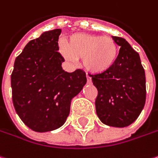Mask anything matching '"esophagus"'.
<instances>
[{
  "instance_id": "obj_1",
  "label": "esophagus",
  "mask_w": 158,
  "mask_h": 158,
  "mask_svg": "<svg viewBox=\"0 0 158 158\" xmlns=\"http://www.w3.org/2000/svg\"><path fill=\"white\" fill-rule=\"evenodd\" d=\"M86 80H87V83H91V78L88 74H86Z\"/></svg>"
}]
</instances>
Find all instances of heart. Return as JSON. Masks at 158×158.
Here are the masks:
<instances>
[{
  "mask_svg": "<svg viewBox=\"0 0 158 158\" xmlns=\"http://www.w3.org/2000/svg\"><path fill=\"white\" fill-rule=\"evenodd\" d=\"M59 50L68 62L82 58L86 71L95 74L109 71L118 56V46L111 37L91 33L73 34L67 42L60 41Z\"/></svg>",
  "mask_w": 158,
  "mask_h": 158,
  "instance_id": "1",
  "label": "heart"
}]
</instances>
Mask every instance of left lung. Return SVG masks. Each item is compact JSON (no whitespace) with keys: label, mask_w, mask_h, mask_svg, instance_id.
Wrapping results in <instances>:
<instances>
[{"label":"left lung","mask_w":158,"mask_h":158,"mask_svg":"<svg viewBox=\"0 0 158 158\" xmlns=\"http://www.w3.org/2000/svg\"><path fill=\"white\" fill-rule=\"evenodd\" d=\"M120 47L114 65L92 76L98 90L96 114L109 127H126L141 114L146 101V78L137 52L125 39L112 36Z\"/></svg>","instance_id":"obj_1"}]
</instances>
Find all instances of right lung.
<instances>
[{"mask_svg": "<svg viewBox=\"0 0 158 158\" xmlns=\"http://www.w3.org/2000/svg\"><path fill=\"white\" fill-rule=\"evenodd\" d=\"M61 29L44 31L29 41L14 63L11 74L12 100L25 126L45 133L61 127L71 102L86 85L82 70L64 72L57 44Z\"/></svg>", "mask_w": 158, "mask_h": 158, "instance_id": "add662e5", "label": "right lung"}]
</instances>
